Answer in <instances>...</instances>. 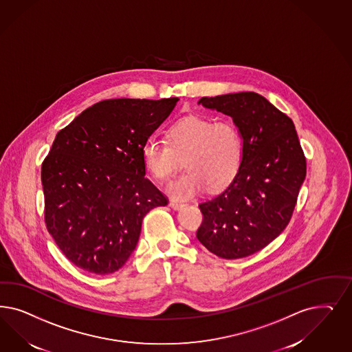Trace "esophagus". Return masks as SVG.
Masks as SVG:
<instances>
[{
	"label": "esophagus",
	"instance_id": "1",
	"mask_svg": "<svg viewBox=\"0 0 352 352\" xmlns=\"http://www.w3.org/2000/svg\"><path fill=\"white\" fill-rule=\"evenodd\" d=\"M186 204H182V202H175V201H170V207L173 210H182V207H185Z\"/></svg>",
	"mask_w": 352,
	"mask_h": 352
}]
</instances>
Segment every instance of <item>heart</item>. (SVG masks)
Segmentation results:
<instances>
[{
    "label": "heart",
    "mask_w": 352,
    "mask_h": 352,
    "mask_svg": "<svg viewBox=\"0 0 352 352\" xmlns=\"http://www.w3.org/2000/svg\"><path fill=\"white\" fill-rule=\"evenodd\" d=\"M167 144L148 140L141 158L148 173L158 182L170 179L184 159L188 170L170 182L166 192L173 199H188L227 186L239 173L242 163V137L232 122H214L211 118L190 116L170 126Z\"/></svg>",
    "instance_id": "b5f03b06"
}]
</instances>
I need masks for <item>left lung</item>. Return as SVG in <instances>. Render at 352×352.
Segmentation results:
<instances>
[{
  "instance_id": "obj_1",
  "label": "left lung",
  "mask_w": 352,
  "mask_h": 352,
  "mask_svg": "<svg viewBox=\"0 0 352 352\" xmlns=\"http://www.w3.org/2000/svg\"><path fill=\"white\" fill-rule=\"evenodd\" d=\"M233 119L242 137V163L227 188L199 204L197 239L224 259H239L280 236L306 177V158L293 120L254 91L198 101Z\"/></svg>"
}]
</instances>
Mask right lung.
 I'll return each mask as SVG.
<instances>
[{"label": "right lung", "mask_w": 352, "mask_h": 352, "mask_svg": "<svg viewBox=\"0 0 352 352\" xmlns=\"http://www.w3.org/2000/svg\"><path fill=\"white\" fill-rule=\"evenodd\" d=\"M177 101H101L58 132L41 167L45 223L74 265L116 272L136 249L144 216L167 204L145 177L141 148Z\"/></svg>", "instance_id": "obj_1"}]
</instances>
